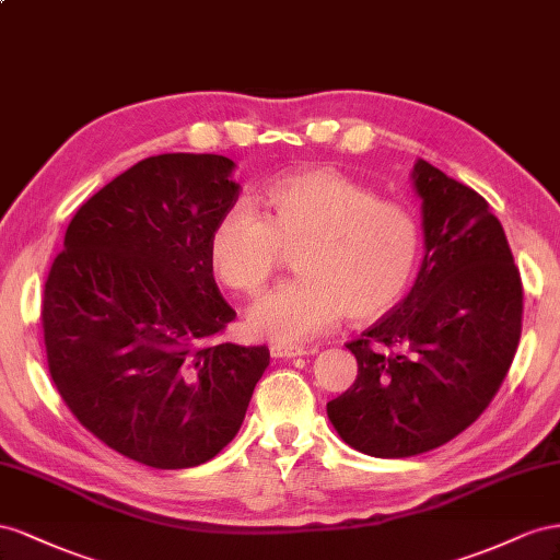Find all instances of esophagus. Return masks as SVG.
<instances>
[{
    "label": "esophagus",
    "mask_w": 560,
    "mask_h": 560,
    "mask_svg": "<svg viewBox=\"0 0 560 560\" xmlns=\"http://www.w3.org/2000/svg\"><path fill=\"white\" fill-rule=\"evenodd\" d=\"M269 354L275 359H295V357L310 354V351L305 347H295V345H271Z\"/></svg>",
    "instance_id": "esophagus-1"
}]
</instances>
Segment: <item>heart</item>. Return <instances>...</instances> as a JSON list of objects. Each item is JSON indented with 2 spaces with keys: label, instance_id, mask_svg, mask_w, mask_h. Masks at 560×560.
I'll return each instance as SVG.
<instances>
[{
  "label": "heart",
  "instance_id": "b5f03b06",
  "mask_svg": "<svg viewBox=\"0 0 560 560\" xmlns=\"http://www.w3.org/2000/svg\"><path fill=\"white\" fill-rule=\"evenodd\" d=\"M267 218L234 203L218 218L209 258L232 291L258 295L295 253L300 277L248 310L246 328L258 340L307 342L338 326L349 312L375 318L410 289L420 262V222L406 206L380 201L335 168L283 175L265 195Z\"/></svg>",
  "mask_w": 560,
  "mask_h": 560
}]
</instances>
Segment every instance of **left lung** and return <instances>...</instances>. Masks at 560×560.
I'll list each match as a JSON object with an SVG mask.
<instances>
[{
    "label": "left lung",
    "mask_w": 560,
    "mask_h": 560,
    "mask_svg": "<svg viewBox=\"0 0 560 560\" xmlns=\"http://www.w3.org/2000/svg\"><path fill=\"white\" fill-rule=\"evenodd\" d=\"M424 258L410 293L347 342L359 375L328 420L371 457L448 443L498 394L521 340L523 289L500 220L471 187L418 159Z\"/></svg>",
    "instance_id": "1"
}]
</instances>
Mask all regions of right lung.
Wrapping results in <instances>:
<instances>
[{
    "label": "right lung",
    "instance_id": "right-lung-1",
    "mask_svg": "<svg viewBox=\"0 0 560 560\" xmlns=\"http://www.w3.org/2000/svg\"><path fill=\"white\" fill-rule=\"evenodd\" d=\"M232 171L220 154L142 159L74 213L44 283L62 401L112 451L154 469L213 459L269 365L267 347L209 342L236 316L209 258L242 189Z\"/></svg>",
    "mask_w": 560,
    "mask_h": 560
}]
</instances>
